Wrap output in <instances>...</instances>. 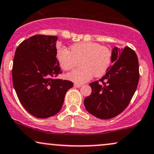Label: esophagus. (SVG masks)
Returning a JSON list of instances; mask_svg holds the SVG:
<instances>
[{"label": "esophagus", "instance_id": "obj_1", "mask_svg": "<svg viewBox=\"0 0 154 154\" xmlns=\"http://www.w3.org/2000/svg\"><path fill=\"white\" fill-rule=\"evenodd\" d=\"M74 87H75V88H79L82 87V85H79V84H75L74 85Z\"/></svg>", "mask_w": 154, "mask_h": 154}]
</instances>
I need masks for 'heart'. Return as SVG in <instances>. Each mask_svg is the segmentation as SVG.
Wrapping results in <instances>:
<instances>
[{"instance_id": "obj_1", "label": "heart", "mask_w": 154, "mask_h": 154, "mask_svg": "<svg viewBox=\"0 0 154 154\" xmlns=\"http://www.w3.org/2000/svg\"><path fill=\"white\" fill-rule=\"evenodd\" d=\"M56 57L62 69L69 70L77 65L80 67L66 74V78L82 84L93 77L103 76L110 67L112 51L108 47L96 42H80L72 44L69 51L64 47L57 49Z\"/></svg>"}]
</instances>
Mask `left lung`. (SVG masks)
<instances>
[{
    "label": "left lung",
    "mask_w": 154,
    "mask_h": 154,
    "mask_svg": "<svg viewBox=\"0 0 154 154\" xmlns=\"http://www.w3.org/2000/svg\"><path fill=\"white\" fill-rule=\"evenodd\" d=\"M113 65L98 81L90 83L91 95L84 100L86 110L100 119L116 117L126 108L138 86L139 66L136 52L129 47L112 49Z\"/></svg>",
    "instance_id": "8db88e82"
}]
</instances>
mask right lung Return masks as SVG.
I'll use <instances>...</instances> for the list:
<instances>
[{"mask_svg": "<svg viewBox=\"0 0 154 154\" xmlns=\"http://www.w3.org/2000/svg\"><path fill=\"white\" fill-rule=\"evenodd\" d=\"M58 37L35 35L19 44L13 64V84L21 105L31 115L47 118L58 113L69 80L56 79L62 73L56 57Z\"/></svg>", "mask_w": 154, "mask_h": 154, "instance_id": "1", "label": "right lung"}]
</instances>
